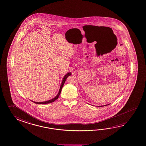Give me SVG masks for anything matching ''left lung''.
Returning <instances> with one entry per match:
<instances>
[{"label": "left lung", "mask_w": 146, "mask_h": 146, "mask_svg": "<svg viewBox=\"0 0 146 146\" xmlns=\"http://www.w3.org/2000/svg\"><path fill=\"white\" fill-rule=\"evenodd\" d=\"M102 105V106H101V107H102V106H107V105Z\"/></svg>", "instance_id": "obj_1"}]
</instances>
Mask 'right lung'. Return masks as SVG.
<instances>
[{"instance_id": "right-lung-1", "label": "right lung", "mask_w": 146, "mask_h": 146, "mask_svg": "<svg viewBox=\"0 0 146 146\" xmlns=\"http://www.w3.org/2000/svg\"><path fill=\"white\" fill-rule=\"evenodd\" d=\"M71 75V72H69V73H68L66 75H65L64 76L63 79H62V83H61V84L60 88L59 89V92H58V94H57V95L56 96H55L54 98H53L52 99L50 100H48V101H44V102H35V101H32V102H33V103H36V104H48V103H50L54 102L56 100L58 99L59 96H60V94L61 91V89H62V88L63 87V85H64V84L65 83V82H66V80L67 77L69 76H70Z\"/></svg>"}]
</instances>
